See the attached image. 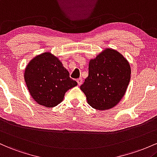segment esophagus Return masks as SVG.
Returning <instances> with one entry per match:
<instances>
[{"label": "esophagus", "mask_w": 157, "mask_h": 157, "mask_svg": "<svg viewBox=\"0 0 157 157\" xmlns=\"http://www.w3.org/2000/svg\"><path fill=\"white\" fill-rule=\"evenodd\" d=\"M77 82H78V85L80 86V85H82V82H83V80H82V78H78V79H77Z\"/></svg>", "instance_id": "obj_1"}]
</instances>
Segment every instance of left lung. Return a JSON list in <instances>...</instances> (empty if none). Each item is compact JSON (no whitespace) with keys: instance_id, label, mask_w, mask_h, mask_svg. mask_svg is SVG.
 Listing matches in <instances>:
<instances>
[{"instance_id":"1","label":"left lung","mask_w":157,"mask_h":157,"mask_svg":"<svg viewBox=\"0 0 157 157\" xmlns=\"http://www.w3.org/2000/svg\"><path fill=\"white\" fill-rule=\"evenodd\" d=\"M89 74L80 89L88 104L98 110L110 109L124 96L131 79V67L117 50L107 49L90 60Z\"/></svg>"}]
</instances>
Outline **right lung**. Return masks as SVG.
I'll list each match as a JSON object with an SVG mask.
<instances>
[{"instance_id":"1","label":"right lung","mask_w":157,"mask_h":157,"mask_svg":"<svg viewBox=\"0 0 157 157\" xmlns=\"http://www.w3.org/2000/svg\"><path fill=\"white\" fill-rule=\"evenodd\" d=\"M24 78L33 99L47 107L57 106L62 101L65 93L77 85L62 63L50 52L31 60L25 69Z\"/></svg>"}]
</instances>
